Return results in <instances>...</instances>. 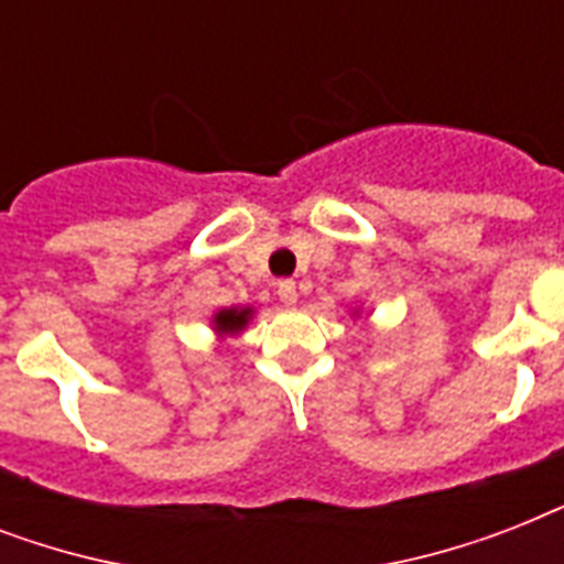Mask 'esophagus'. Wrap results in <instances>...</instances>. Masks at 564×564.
I'll return each mask as SVG.
<instances>
[{
	"mask_svg": "<svg viewBox=\"0 0 564 564\" xmlns=\"http://www.w3.org/2000/svg\"><path fill=\"white\" fill-rule=\"evenodd\" d=\"M278 299L286 304V307H292L295 301H299V290H295V281H281L278 283Z\"/></svg>",
	"mask_w": 564,
	"mask_h": 564,
	"instance_id": "34e87169",
	"label": "esophagus"
}]
</instances>
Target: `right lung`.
Listing matches in <instances>:
<instances>
[{
    "label": "right lung",
    "instance_id": "obj_1",
    "mask_svg": "<svg viewBox=\"0 0 564 564\" xmlns=\"http://www.w3.org/2000/svg\"><path fill=\"white\" fill-rule=\"evenodd\" d=\"M248 313L251 310H221V313H216V327H219L221 334H234L239 327H246Z\"/></svg>",
    "mask_w": 564,
    "mask_h": 564
}]
</instances>
